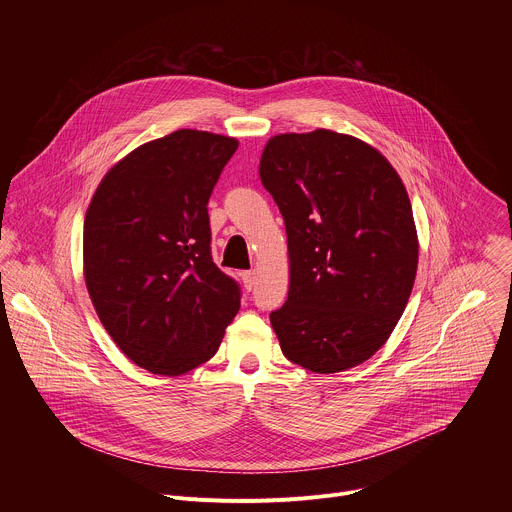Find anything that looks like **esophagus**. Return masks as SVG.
I'll return each instance as SVG.
<instances>
[{"mask_svg":"<svg viewBox=\"0 0 512 512\" xmlns=\"http://www.w3.org/2000/svg\"><path fill=\"white\" fill-rule=\"evenodd\" d=\"M241 279H243V285H245V289H253L255 287V281H257V275H255V271H243L241 273Z\"/></svg>","mask_w":512,"mask_h":512,"instance_id":"esophagus-1","label":"esophagus"}]
</instances>
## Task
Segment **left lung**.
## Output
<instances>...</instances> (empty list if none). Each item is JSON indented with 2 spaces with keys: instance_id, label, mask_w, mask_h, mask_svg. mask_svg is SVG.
<instances>
[{
  "instance_id": "8db88e82",
  "label": "left lung",
  "mask_w": 512,
  "mask_h": 512,
  "mask_svg": "<svg viewBox=\"0 0 512 512\" xmlns=\"http://www.w3.org/2000/svg\"><path fill=\"white\" fill-rule=\"evenodd\" d=\"M259 176L287 233L289 294L269 316L283 356L320 375L369 360L395 330L417 273L399 174L362 139L316 129L271 137Z\"/></svg>"
}]
</instances>
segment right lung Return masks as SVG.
Wrapping results in <instances>:
<instances>
[{
  "label": "right lung",
  "mask_w": 512,
  "mask_h": 512,
  "mask_svg": "<svg viewBox=\"0 0 512 512\" xmlns=\"http://www.w3.org/2000/svg\"><path fill=\"white\" fill-rule=\"evenodd\" d=\"M235 137L178 129L139 145L97 186L85 216V281L119 350L178 377L214 356L241 289L210 257L208 198Z\"/></svg>",
  "instance_id": "1"
}]
</instances>
